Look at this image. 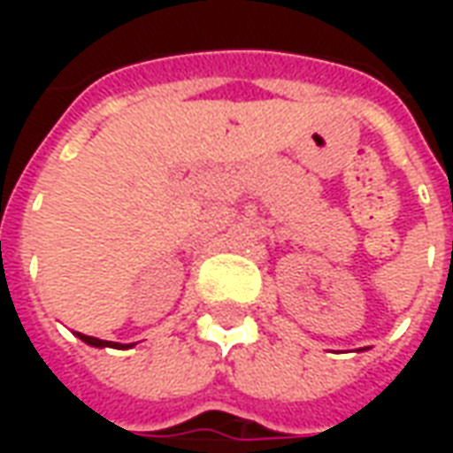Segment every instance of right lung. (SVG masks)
Instances as JSON below:
<instances>
[{
	"label": "right lung",
	"instance_id": "add662e5",
	"mask_svg": "<svg viewBox=\"0 0 453 453\" xmlns=\"http://www.w3.org/2000/svg\"><path fill=\"white\" fill-rule=\"evenodd\" d=\"M77 337H80L82 342H87V344H92V347H116V349H126V347H130V344L106 342V340H99V337H89V334H82V333H77Z\"/></svg>",
	"mask_w": 453,
	"mask_h": 453
}]
</instances>
